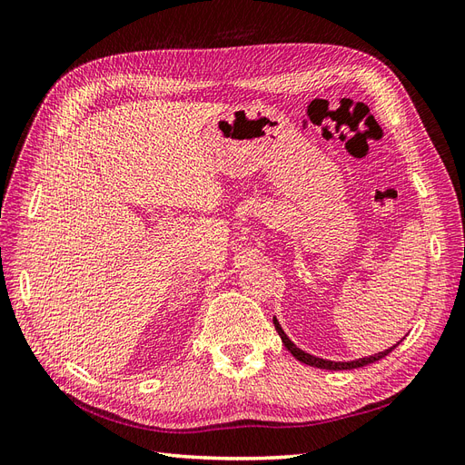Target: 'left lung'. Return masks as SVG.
<instances>
[{"label":"left lung","instance_id":"obj_1","mask_svg":"<svg viewBox=\"0 0 465 465\" xmlns=\"http://www.w3.org/2000/svg\"><path fill=\"white\" fill-rule=\"evenodd\" d=\"M273 326H275V330H277V333H279V337H281V341H283L285 349L289 351V353H291L294 359L304 362V364H308V367L323 369V371H351V369L367 367V364H372V362H376V361H380V359H384L388 353H391V351L400 345V341H398L396 345H391V347H388V349H384V351H380V353H374V355H369V357H362V359H355V361H330V359H322V357L306 353V351H302L301 347L294 345V343L289 340V335L283 331V328H281V323H279V320H277L275 316H273Z\"/></svg>","mask_w":465,"mask_h":465}]
</instances>
